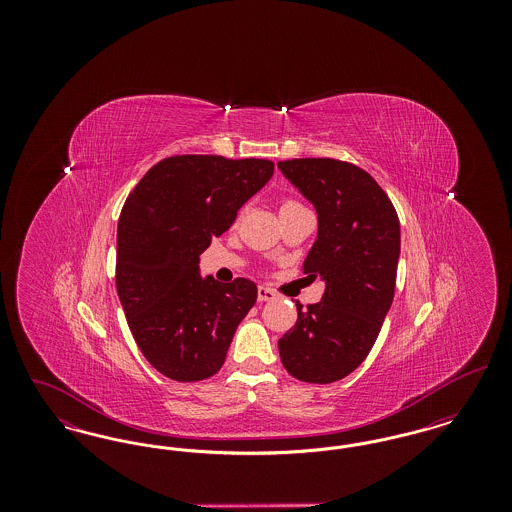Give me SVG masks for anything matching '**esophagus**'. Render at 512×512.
Returning a JSON list of instances; mask_svg holds the SVG:
<instances>
[{
  "mask_svg": "<svg viewBox=\"0 0 512 512\" xmlns=\"http://www.w3.org/2000/svg\"><path fill=\"white\" fill-rule=\"evenodd\" d=\"M257 297H259V301H272V299H276V292L270 290L267 286H259Z\"/></svg>",
  "mask_w": 512,
  "mask_h": 512,
  "instance_id": "esophagus-1",
  "label": "esophagus"
}]
</instances>
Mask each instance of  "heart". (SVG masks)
Wrapping results in <instances>:
<instances>
[{"label": "heart", "mask_w": 512, "mask_h": 512, "mask_svg": "<svg viewBox=\"0 0 512 512\" xmlns=\"http://www.w3.org/2000/svg\"><path fill=\"white\" fill-rule=\"evenodd\" d=\"M292 205H299V203H297V201H284V203H282V209H284V207H292Z\"/></svg>", "instance_id": "heart-1"}]
</instances>
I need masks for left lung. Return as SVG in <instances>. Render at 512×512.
I'll return each instance as SVG.
<instances>
[{
  "label": "left lung",
  "mask_w": 512,
  "mask_h": 512,
  "mask_svg": "<svg viewBox=\"0 0 512 512\" xmlns=\"http://www.w3.org/2000/svg\"><path fill=\"white\" fill-rule=\"evenodd\" d=\"M318 217L317 242L303 272L320 276L324 295L280 340V359L293 378L332 384L361 365L390 311L401 249L390 197L368 172L336 159L280 161Z\"/></svg>",
  "instance_id": "1"
}]
</instances>
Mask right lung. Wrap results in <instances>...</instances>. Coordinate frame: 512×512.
Wrapping results in <instances>:
<instances>
[{
  "instance_id": "right-lung-1",
  "label": "right lung",
  "mask_w": 512,
  "mask_h": 512,
  "mask_svg": "<svg viewBox=\"0 0 512 512\" xmlns=\"http://www.w3.org/2000/svg\"><path fill=\"white\" fill-rule=\"evenodd\" d=\"M274 172L267 159L176 155L126 197L117 226V292L147 361L176 382L217 374L257 301L247 278L201 276L199 255Z\"/></svg>"
}]
</instances>
